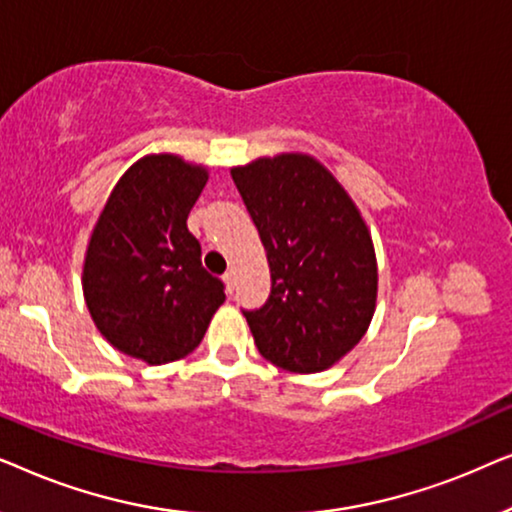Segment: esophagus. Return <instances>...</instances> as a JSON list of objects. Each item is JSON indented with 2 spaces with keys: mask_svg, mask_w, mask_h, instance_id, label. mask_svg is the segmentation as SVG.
Masks as SVG:
<instances>
[{
  "mask_svg": "<svg viewBox=\"0 0 512 512\" xmlns=\"http://www.w3.org/2000/svg\"><path fill=\"white\" fill-rule=\"evenodd\" d=\"M223 284H226L228 291L235 289V272L233 270H228L226 275H223Z\"/></svg>",
  "mask_w": 512,
  "mask_h": 512,
  "instance_id": "esophagus-1",
  "label": "esophagus"
}]
</instances>
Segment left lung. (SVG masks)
<instances>
[{"mask_svg":"<svg viewBox=\"0 0 512 512\" xmlns=\"http://www.w3.org/2000/svg\"><path fill=\"white\" fill-rule=\"evenodd\" d=\"M230 174L268 251L270 298L244 312L258 352L291 373H321L359 345L375 314L366 221L307 153L256 158Z\"/></svg>","mask_w":512,"mask_h":512,"instance_id":"8db88e82","label":"left lung"}]
</instances>
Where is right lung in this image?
Instances as JSON below:
<instances>
[{
	"label": "right lung",
	"mask_w": 512,
	"mask_h": 512,
	"mask_svg": "<svg viewBox=\"0 0 512 512\" xmlns=\"http://www.w3.org/2000/svg\"><path fill=\"white\" fill-rule=\"evenodd\" d=\"M209 179L174 153L139 158L104 202L83 261V298L111 347L149 366L179 361L226 300L186 219Z\"/></svg>",
	"instance_id": "1"
}]
</instances>
